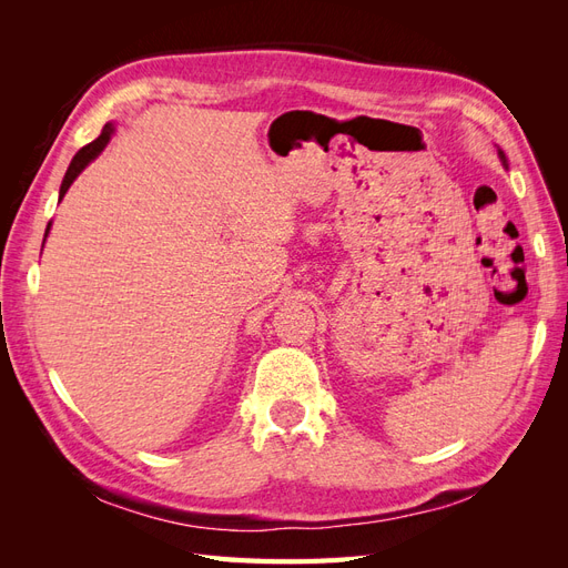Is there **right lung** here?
I'll list each match as a JSON object with an SVG mask.
<instances>
[{"label":"right lung","instance_id":"add662e5","mask_svg":"<svg viewBox=\"0 0 568 568\" xmlns=\"http://www.w3.org/2000/svg\"><path fill=\"white\" fill-rule=\"evenodd\" d=\"M111 134H113V125L109 123V125H104V130H101V134L97 136L94 142H90L88 146H82L75 156H73V161H71V165H68V170H65V178H63V182H61V192H59V199H63V194L68 192V186L73 184V180L82 173V168L88 165L90 161H94L99 153H101V149H104L106 144H109V140H111ZM47 232H49V227H47ZM44 246V244H42Z\"/></svg>","mask_w":568,"mask_h":568}]
</instances>
